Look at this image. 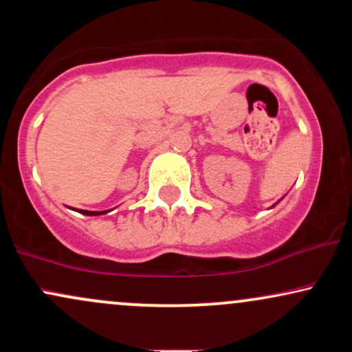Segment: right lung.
Masks as SVG:
<instances>
[{
  "instance_id": "right-lung-1",
  "label": "right lung",
  "mask_w": 352,
  "mask_h": 352,
  "mask_svg": "<svg viewBox=\"0 0 352 352\" xmlns=\"http://www.w3.org/2000/svg\"><path fill=\"white\" fill-rule=\"evenodd\" d=\"M80 213H82V215H102V213H106V212H87V210H80Z\"/></svg>"
}]
</instances>
